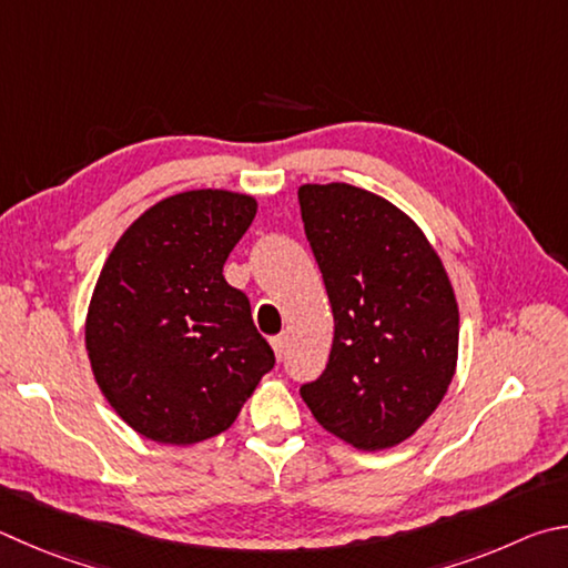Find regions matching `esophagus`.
Segmentation results:
<instances>
[{
  "instance_id": "obj_1",
  "label": "esophagus",
  "mask_w": 568,
  "mask_h": 568,
  "mask_svg": "<svg viewBox=\"0 0 568 568\" xmlns=\"http://www.w3.org/2000/svg\"><path fill=\"white\" fill-rule=\"evenodd\" d=\"M271 345H273V349H275V357L283 359L285 349H287V335H275V337L271 339Z\"/></svg>"
}]
</instances>
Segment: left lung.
<instances>
[{
	"instance_id": "obj_1",
	"label": "left lung",
	"mask_w": 568,
	"mask_h": 568,
	"mask_svg": "<svg viewBox=\"0 0 568 568\" xmlns=\"http://www.w3.org/2000/svg\"><path fill=\"white\" fill-rule=\"evenodd\" d=\"M297 201L335 317L327 365L301 397L347 445L395 447L455 377L459 311L447 271L417 223L375 193L307 183Z\"/></svg>"
}]
</instances>
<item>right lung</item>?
I'll list each match as a JSON object with an SVG mask.
<instances>
[{"label":"right lung","instance_id":"add662e5","mask_svg":"<svg viewBox=\"0 0 568 568\" xmlns=\"http://www.w3.org/2000/svg\"><path fill=\"white\" fill-rule=\"evenodd\" d=\"M255 211L243 193H176L133 221L104 263L87 315L91 369L146 439L221 435L275 365L248 295L223 277Z\"/></svg>","mask_w":568,"mask_h":568}]
</instances>
